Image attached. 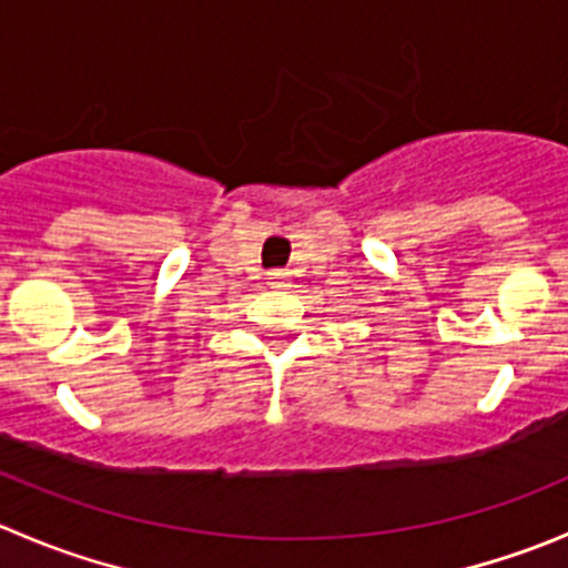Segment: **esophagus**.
<instances>
[{
  "label": "esophagus",
  "mask_w": 568,
  "mask_h": 568,
  "mask_svg": "<svg viewBox=\"0 0 568 568\" xmlns=\"http://www.w3.org/2000/svg\"><path fill=\"white\" fill-rule=\"evenodd\" d=\"M285 277H288L285 272H272V274H268V283H272L274 288H283V285H288V280H285Z\"/></svg>",
  "instance_id": "esophagus-1"
}]
</instances>
